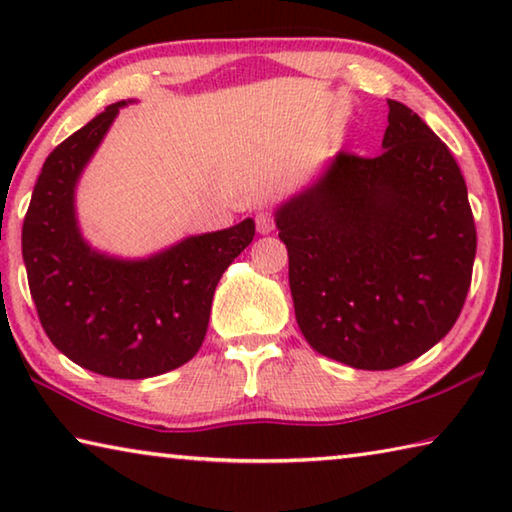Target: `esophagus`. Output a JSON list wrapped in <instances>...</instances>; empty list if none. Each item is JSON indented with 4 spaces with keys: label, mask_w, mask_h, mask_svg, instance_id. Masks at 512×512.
Returning <instances> with one entry per match:
<instances>
[{
    "label": "esophagus",
    "mask_w": 512,
    "mask_h": 512,
    "mask_svg": "<svg viewBox=\"0 0 512 512\" xmlns=\"http://www.w3.org/2000/svg\"><path fill=\"white\" fill-rule=\"evenodd\" d=\"M255 223H257L259 235H268V232L275 228V216L271 212H259L255 216Z\"/></svg>",
    "instance_id": "34e87169"
}]
</instances>
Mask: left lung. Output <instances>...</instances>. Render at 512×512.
<instances>
[{"instance_id": "8db88e82", "label": "left lung", "mask_w": 512, "mask_h": 512, "mask_svg": "<svg viewBox=\"0 0 512 512\" xmlns=\"http://www.w3.org/2000/svg\"><path fill=\"white\" fill-rule=\"evenodd\" d=\"M384 151H339L275 212L300 332L359 370H391L454 327L470 291L476 228L447 144L388 99Z\"/></svg>"}]
</instances>
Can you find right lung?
Here are the masks:
<instances>
[{"mask_svg": "<svg viewBox=\"0 0 512 512\" xmlns=\"http://www.w3.org/2000/svg\"><path fill=\"white\" fill-rule=\"evenodd\" d=\"M121 106L60 142L42 164L22 225L31 298L49 341L81 368L146 379L183 366L203 345L214 289L255 237V221L187 237L149 259H117L81 237L74 192Z\"/></svg>", "mask_w": 512, "mask_h": 512, "instance_id": "add662e5", "label": "right lung"}]
</instances>
